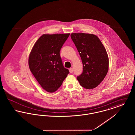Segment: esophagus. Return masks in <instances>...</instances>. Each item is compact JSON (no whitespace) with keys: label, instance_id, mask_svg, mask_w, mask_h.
<instances>
[{"label":"esophagus","instance_id":"obj_1","mask_svg":"<svg viewBox=\"0 0 135 135\" xmlns=\"http://www.w3.org/2000/svg\"><path fill=\"white\" fill-rule=\"evenodd\" d=\"M69 72H70L71 73H72V72H73V68H70L69 69Z\"/></svg>","mask_w":135,"mask_h":135}]
</instances>
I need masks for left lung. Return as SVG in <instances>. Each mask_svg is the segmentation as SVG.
Wrapping results in <instances>:
<instances>
[{
  "mask_svg": "<svg viewBox=\"0 0 135 135\" xmlns=\"http://www.w3.org/2000/svg\"><path fill=\"white\" fill-rule=\"evenodd\" d=\"M70 36L84 67L77 80L85 89L95 88L103 81L108 71L109 59L106 49L95 35L79 33H72Z\"/></svg>",
  "mask_w": 135,
  "mask_h": 135,
  "instance_id": "obj_1",
  "label": "left lung"
}]
</instances>
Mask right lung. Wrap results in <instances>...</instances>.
I'll return each instance as SVG.
<instances>
[{
	"instance_id": "right-lung-1",
	"label": "right lung",
	"mask_w": 135,
	"mask_h": 135,
	"mask_svg": "<svg viewBox=\"0 0 135 135\" xmlns=\"http://www.w3.org/2000/svg\"><path fill=\"white\" fill-rule=\"evenodd\" d=\"M69 35L44 34L35 42L30 54V70L41 87L48 92L58 90L69 73L60 56V50Z\"/></svg>"
}]
</instances>
